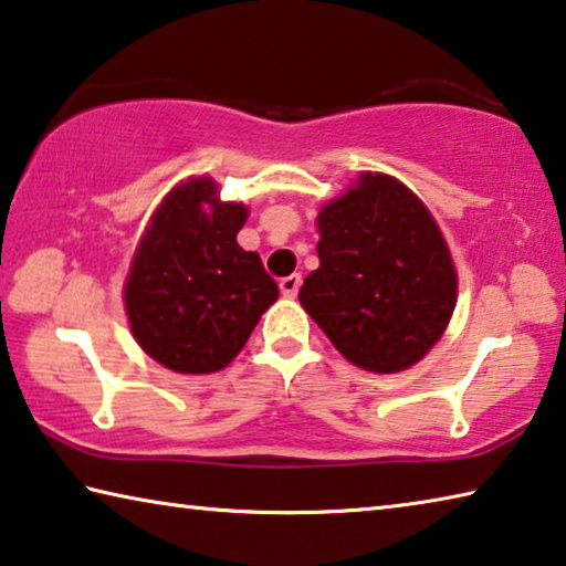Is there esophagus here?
Masks as SVG:
<instances>
[{"instance_id":"1","label":"esophagus","mask_w":566,"mask_h":566,"mask_svg":"<svg viewBox=\"0 0 566 566\" xmlns=\"http://www.w3.org/2000/svg\"><path fill=\"white\" fill-rule=\"evenodd\" d=\"M300 286H302V274H290V276H284V280L280 282V290H282V294L284 296H296V292H300Z\"/></svg>"}]
</instances>
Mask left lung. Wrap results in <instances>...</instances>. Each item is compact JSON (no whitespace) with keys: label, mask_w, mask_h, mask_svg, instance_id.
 Masks as SVG:
<instances>
[{"label":"left lung","mask_w":566,"mask_h":566,"mask_svg":"<svg viewBox=\"0 0 566 566\" xmlns=\"http://www.w3.org/2000/svg\"><path fill=\"white\" fill-rule=\"evenodd\" d=\"M319 270L300 302L342 357L395 375L442 337L457 304L452 254L424 202L389 175L364 171L317 217Z\"/></svg>","instance_id":"1"}]
</instances>
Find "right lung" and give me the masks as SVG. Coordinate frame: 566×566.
I'll return each instance as SVG.
<instances>
[{
  "instance_id": "add662e5",
  "label": "right lung",
  "mask_w": 566,
  "mask_h": 566,
  "mask_svg": "<svg viewBox=\"0 0 566 566\" xmlns=\"http://www.w3.org/2000/svg\"><path fill=\"white\" fill-rule=\"evenodd\" d=\"M247 207L219 202L209 177L161 199L124 282L134 339L179 375L224 369L280 296L256 252L237 244Z\"/></svg>"
}]
</instances>
